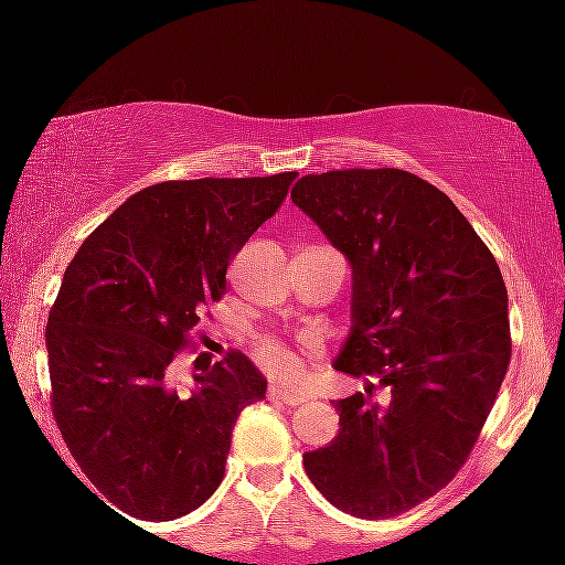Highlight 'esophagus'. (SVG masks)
<instances>
[{
    "label": "esophagus",
    "mask_w": 565,
    "mask_h": 565,
    "mask_svg": "<svg viewBox=\"0 0 565 565\" xmlns=\"http://www.w3.org/2000/svg\"><path fill=\"white\" fill-rule=\"evenodd\" d=\"M268 398L270 401H278V404H287V406L305 404V395L302 393L287 391V387H284V385H270L268 387Z\"/></svg>",
    "instance_id": "esophagus-1"
}]
</instances>
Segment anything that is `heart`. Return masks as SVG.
I'll return each mask as SVG.
<instances>
[{"instance_id": "obj_1", "label": "heart", "mask_w": 565, "mask_h": 565, "mask_svg": "<svg viewBox=\"0 0 565 565\" xmlns=\"http://www.w3.org/2000/svg\"><path fill=\"white\" fill-rule=\"evenodd\" d=\"M257 355H260L263 366L268 369L270 374H278V377L284 380H291L300 374V353L297 350H291L289 345H284V342L278 340H263L260 345H257Z\"/></svg>"}]
</instances>
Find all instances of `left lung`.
Returning a JSON list of instances; mask_svg holds the SVG:
<instances>
[{
	"instance_id": "left-lung-1",
	"label": "left lung",
	"mask_w": 565,
	"mask_h": 565,
	"mask_svg": "<svg viewBox=\"0 0 565 565\" xmlns=\"http://www.w3.org/2000/svg\"><path fill=\"white\" fill-rule=\"evenodd\" d=\"M291 201L353 274L334 369L369 377L337 401L340 433L302 465L334 508L377 521L457 476L510 364L508 289L468 217L404 170L305 174ZM386 387L372 402L373 382Z\"/></svg>"
}]
</instances>
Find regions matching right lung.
<instances>
[{"label": "right lung", "instance_id": "right-lung-1", "mask_svg": "<svg viewBox=\"0 0 565 565\" xmlns=\"http://www.w3.org/2000/svg\"><path fill=\"white\" fill-rule=\"evenodd\" d=\"M295 174L142 188L63 274L47 323L55 423L84 476L129 518L172 521L204 504L238 414L265 398L268 380L244 353L193 374L188 393L167 372Z\"/></svg>", "mask_w": 565, "mask_h": 565}]
</instances>
